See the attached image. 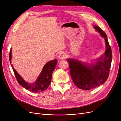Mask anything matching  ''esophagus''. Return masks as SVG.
I'll use <instances>...</instances> for the list:
<instances>
[{"instance_id":"obj_1","label":"esophagus","mask_w":121,"mask_h":121,"mask_svg":"<svg viewBox=\"0 0 121 121\" xmlns=\"http://www.w3.org/2000/svg\"><path fill=\"white\" fill-rule=\"evenodd\" d=\"M58 57L60 60H64L66 57V55L64 52H61L58 54Z\"/></svg>"}]
</instances>
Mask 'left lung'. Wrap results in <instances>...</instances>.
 Listing matches in <instances>:
<instances>
[{
	"label": "left lung",
	"instance_id": "left-lung-1",
	"mask_svg": "<svg viewBox=\"0 0 121 121\" xmlns=\"http://www.w3.org/2000/svg\"><path fill=\"white\" fill-rule=\"evenodd\" d=\"M105 40L104 53L91 63L74 58H68L69 73L75 85L83 90H90L103 84L108 79L112 60V52L107 35L98 26L93 27Z\"/></svg>",
	"mask_w": 121,
	"mask_h": 121
}]
</instances>
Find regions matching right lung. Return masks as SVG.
<instances>
[{
	"label": "right lung",
	"mask_w": 121,
	"mask_h": 121,
	"mask_svg": "<svg viewBox=\"0 0 121 121\" xmlns=\"http://www.w3.org/2000/svg\"><path fill=\"white\" fill-rule=\"evenodd\" d=\"M12 48H11L9 52L10 63L11 64L17 81L20 85L25 88L26 89L35 93L42 92L47 89L51 83L52 73L56 65L57 60L55 59L47 63L44 65L41 73L38 77L36 81L33 83H29L26 82L23 78L18 74L16 69L13 68L12 64V60H11L12 58Z\"/></svg>",
	"instance_id": "add662e5"
}]
</instances>
